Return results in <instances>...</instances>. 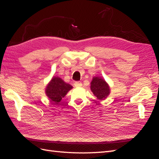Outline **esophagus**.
<instances>
[{"instance_id": "obj_1", "label": "esophagus", "mask_w": 159, "mask_h": 159, "mask_svg": "<svg viewBox=\"0 0 159 159\" xmlns=\"http://www.w3.org/2000/svg\"><path fill=\"white\" fill-rule=\"evenodd\" d=\"M74 86L75 87H80L82 86V83L80 81H76L74 83Z\"/></svg>"}]
</instances>
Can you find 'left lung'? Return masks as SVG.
Wrapping results in <instances>:
<instances>
[{
	"instance_id": "8db88e82",
	"label": "left lung",
	"mask_w": 159,
	"mask_h": 159,
	"mask_svg": "<svg viewBox=\"0 0 159 159\" xmlns=\"http://www.w3.org/2000/svg\"><path fill=\"white\" fill-rule=\"evenodd\" d=\"M91 90L98 100H104L110 93L109 87L105 80L98 77H94L91 83Z\"/></svg>"
}]
</instances>
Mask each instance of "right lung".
I'll return each instance as SVG.
<instances>
[{
    "label": "right lung",
    "instance_id": "right-lung-1",
    "mask_svg": "<svg viewBox=\"0 0 159 159\" xmlns=\"http://www.w3.org/2000/svg\"><path fill=\"white\" fill-rule=\"evenodd\" d=\"M72 88V86L64 82L61 79L53 77L46 87V93L54 104H58Z\"/></svg>",
    "mask_w": 159,
    "mask_h": 159
}]
</instances>
